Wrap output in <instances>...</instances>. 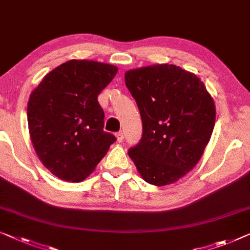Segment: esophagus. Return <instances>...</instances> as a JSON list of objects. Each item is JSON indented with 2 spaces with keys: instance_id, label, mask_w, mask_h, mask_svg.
I'll return each instance as SVG.
<instances>
[{
  "instance_id": "34e87169",
  "label": "esophagus",
  "mask_w": 250,
  "mask_h": 250,
  "mask_svg": "<svg viewBox=\"0 0 250 250\" xmlns=\"http://www.w3.org/2000/svg\"><path fill=\"white\" fill-rule=\"evenodd\" d=\"M115 137H117L118 143H122V141H124V133H122V132H117Z\"/></svg>"
}]
</instances>
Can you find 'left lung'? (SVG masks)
Segmentation results:
<instances>
[{
    "label": "left lung",
    "instance_id": "8db88e82",
    "mask_svg": "<svg viewBox=\"0 0 250 250\" xmlns=\"http://www.w3.org/2000/svg\"><path fill=\"white\" fill-rule=\"evenodd\" d=\"M143 120V137L128 155L147 183L165 186L202 157L215 122L214 101L195 74L173 64L125 74Z\"/></svg>",
    "mask_w": 250,
    "mask_h": 250
}]
</instances>
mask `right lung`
Listing matches in <instances>:
<instances>
[{
  "mask_svg": "<svg viewBox=\"0 0 250 250\" xmlns=\"http://www.w3.org/2000/svg\"><path fill=\"white\" fill-rule=\"evenodd\" d=\"M117 73L113 65L72 59L48 73L30 94V139L56 177L74 183L85 180L115 141L103 130L98 95Z\"/></svg>",
  "mask_w": 250,
  "mask_h": 250,
  "instance_id": "obj_1",
  "label": "right lung"
}]
</instances>
